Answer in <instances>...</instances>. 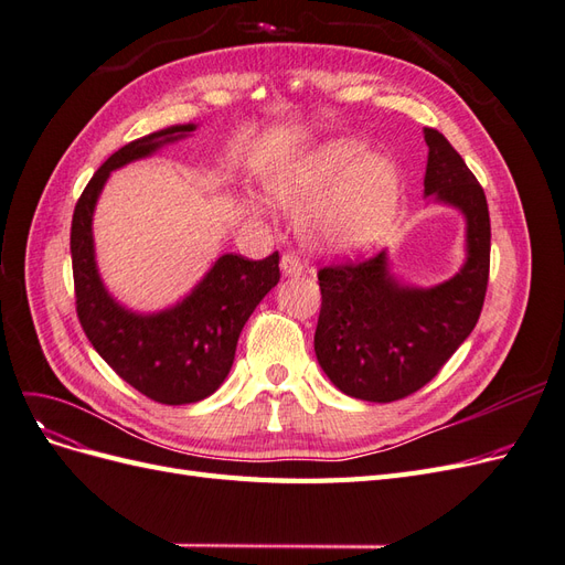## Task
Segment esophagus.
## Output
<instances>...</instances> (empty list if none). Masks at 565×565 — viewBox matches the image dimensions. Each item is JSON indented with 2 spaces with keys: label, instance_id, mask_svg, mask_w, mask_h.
I'll return each mask as SVG.
<instances>
[{
  "label": "esophagus",
  "instance_id": "esophagus-1",
  "mask_svg": "<svg viewBox=\"0 0 565 565\" xmlns=\"http://www.w3.org/2000/svg\"><path fill=\"white\" fill-rule=\"evenodd\" d=\"M280 270H282V276H301L303 273V262L299 259V254H295V252H285L282 254V259H280Z\"/></svg>",
  "mask_w": 565,
  "mask_h": 565
}]
</instances>
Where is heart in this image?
Listing matches in <instances>:
<instances>
[{
	"instance_id": "b5f03b06",
	"label": "heart",
	"mask_w": 565,
	"mask_h": 565,
	"mask_svg": "<svg viewBox=\"0 0 565 565\" xmlns=\"http://www.w3.org/2000/svg\"><path fill=\"white\" fill-rule=\"evenodd\" d=\"M270 202L299 214V231L316 249L358 254L382 241L401 202L393 162L361 141L322 143L273 169Z\"/></svg>"
}]
</instances>
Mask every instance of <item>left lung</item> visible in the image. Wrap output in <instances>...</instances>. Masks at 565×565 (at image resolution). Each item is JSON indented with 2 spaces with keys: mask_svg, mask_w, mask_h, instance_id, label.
Masks as SVG:
<instances>
[{
  "mask_svg": "<svg viewBox=\"0 0 565 565\" xmlns=\"http://www.w3.org/2000/svg\"><path fill=\"white\" fill-rule=\"evenodd\" d=\"M424 141V195L465 214L467 262L436 287L398 282L386 252L318 270L316 355L330 382L351 398L391 403L429 384L483 309L490 273L486 193L446 136L426 127Z\"/></svg>",
  "mask_w": 565,
  "mask_h": 565,
  "instance_id": "8db88e82",
  "label": "left lung"
}]
</instances>
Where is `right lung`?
Wrapping results in <instances>:
<instances>
[{
  "mask_svg": "<svg viewBox=\"0 0 565 565\" xmlns=\"http://www.w3.org/2000/svg\"><path fill=\"white\" fill-rule=\"evenodd\" d=\"M191 131L195 125L167 127L113 152L79 195L71 228L75 303L84 334L119 377L164 405L198 403L224 384L245 322L280 280L278 252L262 262L224 254L191 295L164 311L136 313L110 297L94 254L92 218L98 195L115 169Z\"/></svg>",
  "mask_w": 565,
  "mask_h": 565,
  "instance_id": "obj_1",
  "label": "right lung"
}]
</instances>
